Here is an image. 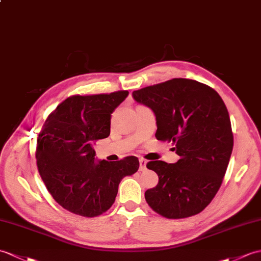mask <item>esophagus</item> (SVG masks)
<instances>
[{
    "instance_id": "1",
    "label": "esophagus",
    "mask_w": 261,
    "mask_h": 261,
    "mask_svg": "<svg viewBox=\"0 0 261 261\" xmlns=\"http://www.w3.org/2000/svg\"><path fill=\"white\" fill-rule=\"evenodd\" d=\"M139 163H140V168H139L140 169V171H144L145 169H147V161L141 158L140 160H139Z\"/></svg>"
}]
</instances>
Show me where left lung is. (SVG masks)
Returning a JSON list of instances; mask_svg holds the SVG:
<instances>
[{"label": "left lung", "mask_w": 261, "mask_h": 261, "mask_svg": "<svg viewBox=\"0 0 261 261\" xmlns=\"http://www.w3.org/2000/svg\"><path fill=\"white\" fill-rule=\"evenodd\" d=\"M132 96L153 111L155 138L174 143L180 156L175 163L148 162L159 177L144 193L148 204L169 219L201 213L219 190L232 152L225 102L213 88L181 77L133 91Z\"/></svg>", "instance_id": "obj_1"}]
</instances>
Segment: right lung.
Instances as JSON below:
<instances>
[{
    "mask_svg": "<svg viewBox=\"0 0 261 261\" xmlns=\"http://www.w3.org/2000/svg\"><path fill=\"white\" fill-rule=\"evenodd\" d=\"M128 94L71 96L48 116L40 132V175L53 199L72 214H103L116 200L120 181L138 171L137 156L113 162L94 158L95 142L110 135L111 113Z\"/></svg>",
    "mask_w": 261,
    "mask_h": 261,
    "instance_id": "obj_1",
    "label": "right lung"
}]
</instances>
